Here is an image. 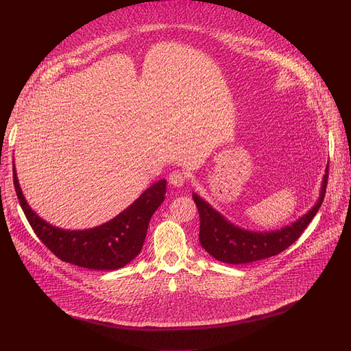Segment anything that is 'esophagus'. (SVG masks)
Returning <instances> with one entry per match:
<instances>
[{
	"label": "esophagus",
	"mask_w": 351,
	"mask_h": 351,
	"mask_svg": "<svg viewBox=\"0 0 351 351\" xmlns=\"http://www.w3.org/2000/svg\"><path fill=\"white\" fill-rule=\"evenodd\" d=\"M169 184H171L172 186H175V188L184 186V185L186 184V176H185V173L180 172V171L172 172V173L169 175Z\"/></svg>",
	"instance_id": "esophagus-1"
}]
</instances>
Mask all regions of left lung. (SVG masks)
Segmentation results:
<instances>
[{
  "label": "left lung",
  "instance_id": "1",
  "mask_svg": "<svg viewBox=\"0 0 351 351\" xmlns=\"http://www.w3.org/2000/svg\"><path fill=\"white\" fill-rule=\"evenodd\" d=\"M328 165L322 180V188L315 204L302 217L280 230L251 231L241 228L225 218L221 212L210 206L204 197L192 193L199 210V242L204 250L215 260L226 264H250L278 255L300 238L302 231L315 217L322 206L327 188Z\"/></svg>",
  "mask_w": 351,
  "mask_h": 351
}]
</instances>
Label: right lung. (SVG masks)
Returning a JSON list of instances; mask_svg holds the SVG:
<instances>
[{"label": "right lung", "mask_w": 351, "mask_h": 351, "mask_svg": "<svg viewBox=\"0 0 351 351\" xmlns=\"http://www.w3.org/2000/svg\"><path fill=\"white\" fill-rule=\"evenodd\" d=\"M12 178L27 221L44 245L62 261L97 271L121 268L139 255L150 218L166 193V179H160L113 219L88 230H64L40 218L28 205L14 163Z\"/></svg>", "instance_id": "add662e5"}]
</instances>
